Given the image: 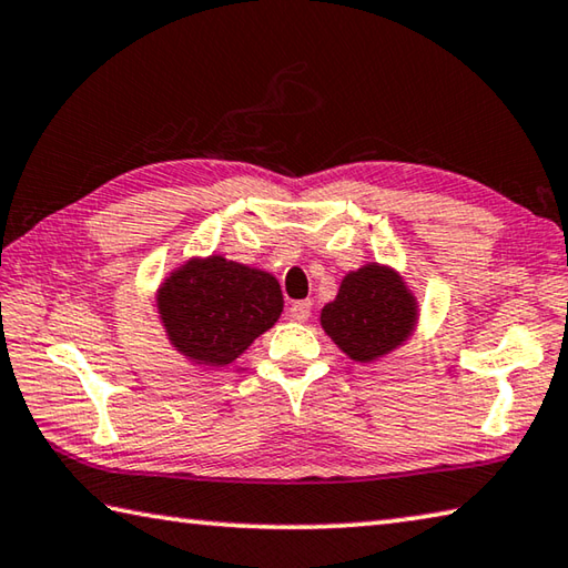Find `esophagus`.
Segmentation results:
<instances>
[{"mask_svg":"<svg viewBox=\"0 0 568 568\" xmlns=\"http://www.w3.org/2000/svg\"><path fill=\"white\" fill-rule=\"evenodd\" d=\"M311 311H313V303L311 301H297L291 305V317L295 320V323H305L307 317H311Z\"/></svg>","mask_w":568,"mask_h":568,"instance_id":"34e87169","label":"esophagus"}]
</instances>
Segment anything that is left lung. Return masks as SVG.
Wrapping results in <instances>:
<instances>
[{
  "label": "left lung",
  "mask_w": 568,
  "mask_h": 568,
  "mask_svg": "<svg viewBox=\"0 0 568 568\" xmlns=\"http://www.w3.org/2000/svg\"><path fill=\"white\" fill-rule=\"evenodd\" d=\"M417 315V297L395 267L367 263L343 277L320 325L349 359L375 363L407 343Z\"/></svg>",
  "instance_id": "8db88e82"
}]
</instances>
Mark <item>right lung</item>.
<instances>
[{
  "label": "right lung",
  "instance_id": "add662e5",
  "mask_svg": "<svg viewBox=\"0 0 568 568\" xmlns=\"http://www.w3.org/2000/svg\"><path fill=\"white\" fill-rule=\"evenodd\" d=\"M171 345L193 365L225 367L283 313L275 275L223 255L191 257L156 291Z\"/></svg>",
  "mask_w": 568,
  "mask_h": 568
}]
</instances>
